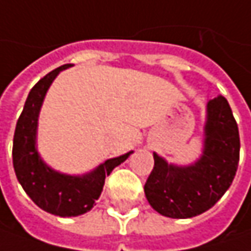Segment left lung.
<instances>
[{
    "label": "left lung",
    "mask_w": 251,
    "mask_h": 251,
    "mask_svg": "<svg viewBox=\"0 0 251 251\" xmlns=\"http://www.w3.org/2000/svg\"><path fill=\"white\" fill-rule=\"evenodd\" d=\"M240 138L227 99L206 105L201 155L189 165L169 163L153 152L155 166L145 183V196L157 213L189 219L209 210L226 193L239 166Z\"/></svg>",
    "instance_id": "1"
}]
</instances>
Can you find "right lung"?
Listing matches in <instances>:
<instances>
[{
	"label": "right lung",
	"instance_id": "1",
	"mask_svg": "<svg viewBox=\"0 0 251 251\" xmlns=\"http://www.w3.org/2000/svg\"><path fill=\"white\" fill-rule=\"evenodd\" d=\"M71 64L53 69L31 89L24 111L17 122L12 146V163L18 182L32 201L48 213L61 217H75L89 212L99 199L105 177L133 151L112 157L83 175H68L52 169L38 152V118L45 95L53 79Z\"/></svg>",
	"mask_w": 251,
	"mask_h": 251
}]
</instances>
